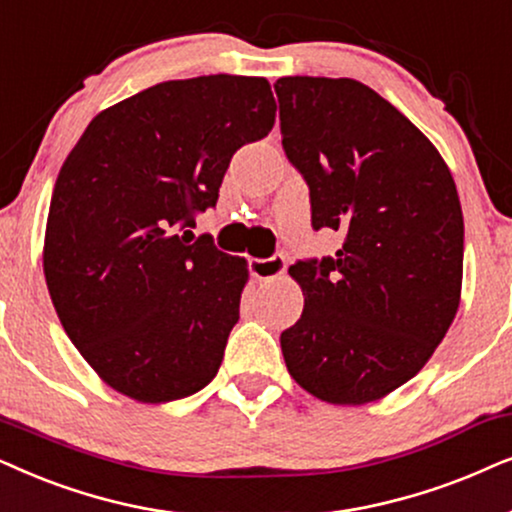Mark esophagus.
Segmentation results:
<instances>
[{"instance_id": "obj_1", "label": "esophagus", "mask_w": 512, "mask_h": 512, "mask_svg": "<svg viewBox=\"0 0 512 512\" xmlns=\"http://www.w3.org/2000/svg\"><path fill=\"white\" fill-rule=\"evenodd\" d=\"M250 274L252 278L262 283H271L283 278L285 274V257L283 255H274L267 257V260H250Z\"/></svg>"}]
</instances>
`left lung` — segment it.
Returning a JSON list of instances; mask_svg holds the SVG:
<instances>
[{
  "instance_id": "8db88e82",
  "label": "left lung",
  "mask_w": 512,
  "mask_h": 512,
  "mask_svg": "<svg viewBox=\"0 0 512 512\" xmlns=\"http://www.w3.org/2000/svg\"><path fill=\"white\" fill-rule=\"evenodd\" d=\"M283 149L335 257L290 267L304 311L281 335L290 377L332 405H367L428 363L461 302L463 215L438 149L356 79L283 77Z\"/></svg>"
}]
</instances>
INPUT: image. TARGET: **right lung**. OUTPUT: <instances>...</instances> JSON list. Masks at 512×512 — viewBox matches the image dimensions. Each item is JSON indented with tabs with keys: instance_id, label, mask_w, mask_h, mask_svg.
<instances>
[{
	"instance_id": "1",
	"label": "right lung",
	"mask_w": 512,
	"mask_h": 512,
	"mask_svg": "<svg viewBox=\"0 0 512 512\" xmlns=\"http://www.w3.org/2000/svg\"><path fill=\"white\" fill-rule=\"evenodd\" d=\"M274 121L264 77L163 81L102 109L67 154L44 276L67 337L114 391L170 403L220 370L248 262L175 227L215 206L231 156Z\"/></svg>"
}]
</instances>
